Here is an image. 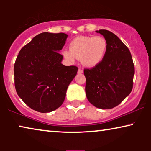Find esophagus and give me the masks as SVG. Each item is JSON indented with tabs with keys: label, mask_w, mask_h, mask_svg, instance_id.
Wrapping results in <instances>:
<instances>
[{
	"label": "esophagus",
	"mask_w": 151,
	"mask_h": 151,
	"mask_svg": "<svg viewBox=\"0 0 151 151\" xmlns=\"http://www.w3.org/2000/svg\"><path fill=\"white\" fill-rule=\"evenodd\" d=\"M78 73H83V70L81 69H78Z\"/></svg>",
	"instance_id": "obj_1"
}]
</instances>
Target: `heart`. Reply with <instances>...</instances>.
Returning <instances> with one entry per match:
<instances>
[{"instance_id":"1","label":"heart","mask_w":151,"mask_h":151,"mask_svg":"<svg viewBox=\"0 0 151 151\" xmlns=\"http://www.w3.org/2000/svg\"><path fill=\"white\" fill-rule=\"evenodd\" d=\"M108 43L104 37L78 36L69 44V50L63 51L65 59L74 63L76 59H80L82 65L93 68L100 65L106 56Z\"/></svg>"}]
</instances>
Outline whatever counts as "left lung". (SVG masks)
Here are the masks:
<instances>
[{"label":"left lung","instance_id":"1","mask_svg":"<svg viewBox=\"0 0 151 151\" xmlns=\"http://www.w3.org/2000/svg\"><path fill=\"white\" fill-rule=\"evenodd\" d=\"M96 32L104 37L108 49L100 65L84 70L86 96L97 108L113 109L131 93L135 67L129 49L116 35L105 29Z\"/></svg>","mask_w":151,"mask_h":151}]
</instances>
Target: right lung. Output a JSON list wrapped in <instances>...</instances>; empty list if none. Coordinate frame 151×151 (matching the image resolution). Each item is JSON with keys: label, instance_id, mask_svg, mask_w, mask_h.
Segmentation results:
<instances>
[{"label": "right lung", "instance_id": "add662e5", "mask_svg": "<svg viewBox=\"0 0 151 151\" xmlns=\"http://www.w3.org/2000/svg\"><path fill=\"white\" fill-rule=\"evenodd\" d=\"M68 35L43 32L20 49L14 67L17 94L31 109L40 113L63 104L68 86L78 72L76 66L61 63Z\"/></svg>", "mask_w": 151, "mask_h": 151}]
</instances>
